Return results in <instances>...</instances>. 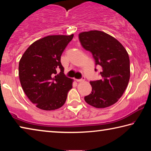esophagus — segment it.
<instances>
[{"mask_svg":"<svg viewBox=\"0 0 151 151\" xmlns=\"http://www.w3.org/2000/svg\"><path fill=\"white\" fill-rule=\"evenodd\" d=\"M85 80V77H83L82 78H80V79H76V81L77 82H83Z\"/></svg>","mask_w":151,"mask_h":151,"instance_id":"34e87169","label":"esophagus"}]
</instances>
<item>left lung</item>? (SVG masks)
<instances>
[{"mask_svg": "<svg viewBox=\"0 0 151 151\" xmlns=\"http://www.w3.org/2000/svg\"><path fill=\"white\" fill-rule=\"evenodd\" d=\"M78 38L83 47L92 53L95 65L101 68L102 78L90 81L92 92L85 96V101L95 108L111 106L122 96L129 83L128 52L121 42L103 31L83 32Z\"/></svg>", "mask_w": 151, "mask_h": 151, "instance_id": "obj_1", "label": "left lung"}]
</instances>
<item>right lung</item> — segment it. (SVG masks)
<instances>
[{
    "mask_svg": "<svg viewBox=\"0 0 151 151\" xmlns=\"http://www.w3.org/2000/svg\"><path fill=\"white\" fill-rule=\"evenodd\" d=\"M73 36L45 37L33 42L20 58L19 76L22 88L29 100L40 109L60 108L73 87V80L64 74L60 57Z\"/></svg>",
    "mask_w": 151,
    "mask_h": 151,
    "instance_id": "1",
    "label": "right lung"
}]
</instances>
